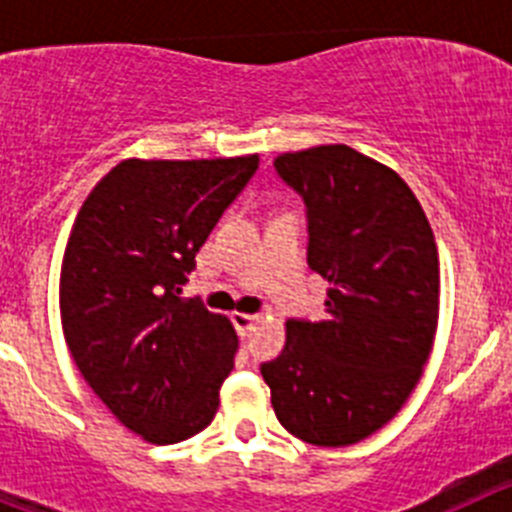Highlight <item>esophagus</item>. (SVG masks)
I'll list each match as a JSON object with an SVG mask.
<instances>
[{"label":"esophagus","instance_id":"obj_1","mask_svg":"<svg viewBox=\"0 0 512 512\" xmlns=\"http://www.w3.org/2000/svg\"><path fill=\"white\" fill-rule=\"evenodd\" d=\"M259 323V315H251V312H233V325L238 328L241 336H246L253 325Z\"/></svg>","mask_w":512,"mask_h":512}]
</instances>
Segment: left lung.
Listing matches in <instances>:
<instances>
[{
	"mask_svg": "<svg viewBox=\"0 0 512 512\" xmlns=\"http://www.w3.org/2000/svg\"><path fill=\"white\" fill-rule=\"evenodd\" d=\"M307 207V264L330 284L325 320H287V343L261 364L292 436L351 446L390 423L431 356L438 251L400 176L348 146L274 158Z\"/></svg>",
	"mask_w": 512,
	"mask_h": 512,
	"instance_id": "left-lung-1",
	"label": "left lung"
}]
</instances>
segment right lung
I'll use <instances>...</instances> for the list:
<instances>
[{
  "mask_svg": "<svg viewBox=\"0 0 512 512\" xmlns=\"http://www.w3.org/2000/svg\"><path fill=\"white\" fill-rule=\"evenodd\" d=\"M259 156L120 161L89 192L61 264V325L81 377L148 443L205 431L233 369L228 318L184 300L194 256Z\"/></svg>",
  "mask_w": 512,
  "mask_h": 512,
  "instance_id": "right-lung-1",
  "label": "right lung"
}]
</instances>
